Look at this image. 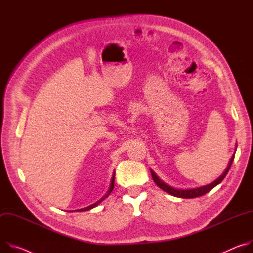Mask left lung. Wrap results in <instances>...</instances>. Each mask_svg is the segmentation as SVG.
Wrapping results in <instances>:
<instances>
[{
	"mask_svg": "<svg viewBox=\"0 0 253 253\" xmlns=\"http://www.w3.org/2000/svg\"><path fill=\"white\" fill-rule=\"evenodd\" d=\"M235 152H236V148H235ZM235 152L234 154L232 155L226 169L224 170L223 174L218 177L215 181L211 182L210 184L208 185H205V186H201V187H197V188H192V189H177V188H173L171 186H169L168 184H166L164 181H162L156 174L153 170H151V174H152V177H153V180L154 182L165 192L169 193L173 196H175V197H179V198H196V197H199V196H202V195H205L206 193H208L210 190H212L214 187H216L217 185H219L223 179L226 177L230 167L232 165V162L234 160V156H235Z\"/></svg>",
	"mask_w": 253,
	"mask_h": 253,
	"instance_id": "1",
	"label": "left lung"
}]
</instances>
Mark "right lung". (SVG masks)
Masks as SVG:
<instances>
[{"label":"right lung","mask_w":253,"mask_h":253,"mask_svg":"<svg viewBox=\"0 0 253 253\" xmlns=\"http://www.w3.org/2000/svg\"><path fill=\"white\" fill-rule=\"evenodd\" d=\"M115 175H116V173L114 172V174H112V177H111V181H110V185H109V188H108V190H107V192H106V194L103 196L102 198H100L97 202H95V203H93V204H91V205H89V206H87V207H84V208H81V209H77V210H71V211H69V212H84V211H87V210H90V209H92V208H94V207H96L100 202H102L107 196L111 193V191L114 190V187H115Z\"/></svg>","instance_id":"obj_1"}]
</instances>
